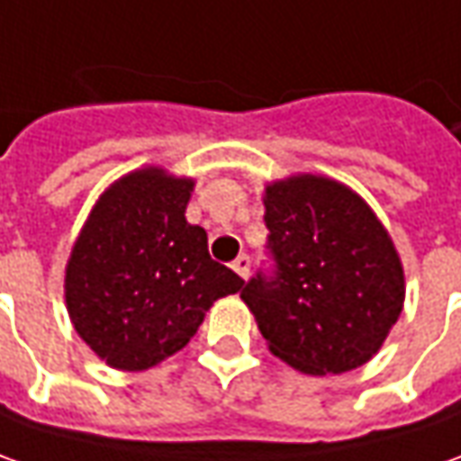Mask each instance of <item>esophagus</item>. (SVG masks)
<instances>
[{"label": "esophagus", "instance_id": "esophagus-1", "mask_svg": "<svg viewBox=\"0 0 461 461\" xmlns=\"http://www.w3.org/2000/svg\"><path fill=\"white\" fill-rule=\"evenodd\" d=\"M231 270H234L242 280H247V276H249V258H247V255H240L237 260L231 262Z\"/></svg>", "mask_w": 461, "mask_h": 461}]
</instances>
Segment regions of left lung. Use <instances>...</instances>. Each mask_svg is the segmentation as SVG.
Instances as JSON below:
<instances>
[{
	"mask_svg": "<svg viewBox=\"0 0 461 461\" xmlns=\"http://www.w3.org/2000/svg\"><path fill=\"white\" fill-rule=\"evenodd\" d=\"M273 273L242 288L270 352L306 375H339L383 347L403 311L401 258L344 183L291 176L265 188Z\"/></svg>",
	"mask_w": 461,
	"mask_h": 461,
	"instance_id": "left-lung-1",
	"label": "left lung"
}]
</instances>
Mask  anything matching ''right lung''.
Here are the masks:
<instances>
[{"label":"right lung","instance_id":"add662e5","mask_svg":"<svg viewBox=\"0 0 461 461\" xmlns=\"http://www.w3.org/2000/svg\"><path fill=\"white\" fill-rule=\"evenodd\" d=\"M191 178L163 167L127 173L91 209L66 265L73 329L117 370L140 373L183 349L216 298L245 280L209 258L185 221Z\"/></svg>","mask_w":461,"mask_h":461}]
</instances>
